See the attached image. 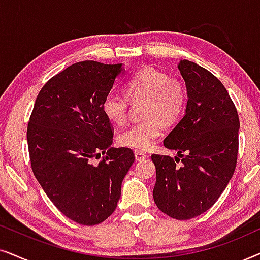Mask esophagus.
<instances>
[{
  "label": "esophagus",
  "mask_w": 260,
  "mask_h": 260,
  "mask_svg": "<svg viewBox=\"0 0 260 260\" xmlns=\"http://www.w3.org/2000/svg\"><path fill=\"white\" fill-rule=\"evenodd\" d=\"M135 157H136V161H143L148 157V155L142 151H135Z\"/></svg>",
  "instance_id": "34e87169"
}]
</instances>
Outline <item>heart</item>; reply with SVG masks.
Segmentation results:
<instances>
[{"label": "heart", "mask_w": 260, "mask_h": 260, "mask_svg": "<svg viewBox=\"0 0 260 260\" xmlns=\"http://www.w3.org/2000/svg\"><path fill=\"white\" fill-rule=\"evenodd\" d=\"M125 95L111 91L105 95L102 109L110 122L120 125L127 115L130 102L145 101L143 118L133 124L118 137L123 147L147 150L161 136L166 125L176 123L187 104V91L183 83L154 67H144L134 73L125 84Z\"/></svg>", "instance_id": "b5f03b06"}]
</instances>
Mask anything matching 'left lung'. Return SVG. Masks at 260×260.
Segmentation results:
<instances>
[{
	"label": "left lung",
	"mask_w": 260,
	"mask_h": 260,
	"mask_svg": "<svg viewBox=\"0 0 260 260\" xmlns=\"http://www.w3.org/2000/svg\"><path fill=\"white\" fill-rule=\"evenodd\" d=\"M188 101L183 118L165 138L175 158L151 155L156 167L154 201L177 220L202 214L232 179L239 147V117L218 78L189 60H181Z\"/></svg>",
	"instance_id": "8db88e82"
}]
</instances>
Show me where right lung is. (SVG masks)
Listing matches in <instances>:
<instances>
[{"mask_svg": "<svg viewBox=\"0 0 260 260\" xmlns=\"http://www.w3.org/2000/svg\"><path fill=\"white\" fill-rule=\"evenodd\" d=\"M122 72V63H73L44 85L28 123L35 177L55 207L81 225H97L112 214L135 161L131 149L111 148L112 126L102 109Z\"/></svg>", "mask_w": 260, "mask_h": 260, "instance_id": "right-lung-1", "label": "right lung"}]
</instances>
